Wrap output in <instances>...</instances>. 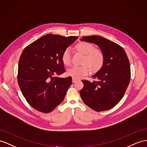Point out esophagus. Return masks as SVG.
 Returning a JSON list of instances; mask_svg holds the SVG:
<instances>
[{"label":"esophagus","mask_w":147,"mask_h":147,"mask_svg":"<svg viewBox=\"0 0 147 147\" xmlns=\"http://www.w3.org/2000/svg\"><path fill=\"white\" fill-rule=\"evenodd\" d=\"M78 81V80H76V79H75V78H73V80H72V81H73V83H74V82H77Z\"/></svg>","instance_id":"esophagus-1"}]
</instances>
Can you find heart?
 <instances>
[{
	"label": "heart",
	"mask_w": 147,
	"mask_h": 147,
	"mask_svg": "<svg viewBox=\"0 0 147 147\" xmlns=\"http://www.w3.org/2000/svg\"><path fill=\"white\" fill-rule=\"evenodd\" d=\"M75 49L80 53L84 55L82 59L83 65L80 66H73L67 71L69 76L75 79H80L87 75L91 69L92 71H97L102 67L104 61V55L100 49L94 48V46L88 42L79 43L75 47ZM64 65L69 66L71 63V55L69 48L63 51L61 56Z\"/></svg>",
	"instance_id": "b5f03b06"
}]
</instances>
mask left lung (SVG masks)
<instances>
[{"instance_id": "obj_1", "label": "left lung", "mask_w": 147, "mask_h": 147, "mask_svg": "<svg viewBox=\"0 0 147 147\" xmlns=\"http://www.w3.org/2000/svg\"><path fill=\"white\" fill-rule=\"evenodd\" d=\"M81 41L98 45L104 55L102 67L92 76L97 81L82 80L80 91L86 105L97 112L109 110L117 104L130 80V66L122 47L100 36H83Z\"/></svg>"}]
</instances>
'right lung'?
I'll use <instances>...</instances> for the list:
<instances>
[{"instance_id": "obj_1", "label": "right lung", "mask_w": 147, "mask_h": 147, "mask_svg": "<svg viewBox=\"0 0 147 147\" xmlns=\"http://www.w3.org/2000/svg\"><path fill=\"white\" fill-rule=\"evenodd\" d=\"M78 39L47 34L25 47L18 67V84L27 102L38 111L48 113L62 102L72 78L55 77L65 72L61 56Z\"/></svg>"}]
</instances>
